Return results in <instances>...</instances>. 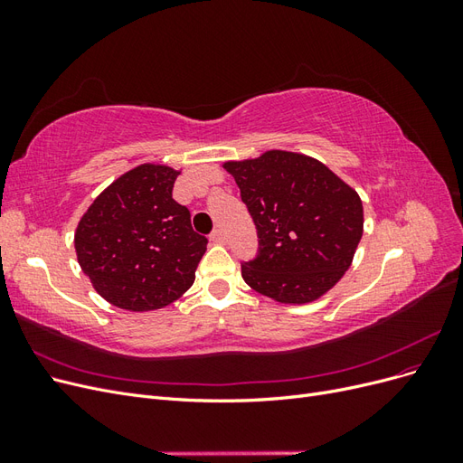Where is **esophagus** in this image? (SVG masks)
Segmentation results:
<instances>
[{
	"instance_id": "34e87169",
	"label": "esophagus",
	"mask_w": 463,
	"mask_h": 463,
	"mask_svg": "<svg viewBox=\"0 0 463 463\" xmlns=\"http://www.w3.org/2000/svg\"><path fill=\"white\" fill-rule=\"evenodd\" d=\"M210 241L223 245V243H226V233H223L222 230H214L213 233H210Z\"/></svg>"
}]
</instances>
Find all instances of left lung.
<instances>
[{
    "mask_svg": "<svg viewBox=\"0 0 463 463\" xmlns=\"http://www.w3.org/2000/svg\"><path fill=\"white\" fill-rule=\"evenodd\" d=\"M259 233V255L241 266L245 284L284 305L320 299L352 266L363 235L357 191L317 158L266 150L223 162Z\"/></svg>",
    "mask_w": 463,
    "mask_h": 463,
    "instance_id": "8db88e82",
    "label": "left lung"
}]
</instances>
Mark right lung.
Returning a JSON list of instances; mask_svg holds the SVG:
<instances>
[{
    "instance_id": "add662e5",
    "label": "right lung",
    "mask_w": 463,
    "mask_h": 463,
    "mask_svg": "<svg viewBox=\"0 0 463 463\" xmlns=\"http://www.w3.org/2000/svg\"><path fill=\"white\" fill-rule=\"evenodd\" d=\"M179 174L165 164L133 167L98 194L75 230L82 272L119 309H162L194 282L208 241L172 197Z\"/></svg>"
}]
</instances>
